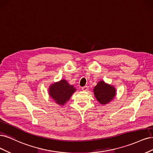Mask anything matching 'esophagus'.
I'll use <instances>...</instances> for the list:
<instances>
[{
    "label": "esophagus",
    "instance_id": "obj_1",
    "mask_svg": "<svg viewBox=\"0 0 153 153\" xmlns=\"http://www.w3.org/2000/svg\"><path fill=\"white\" fill-rule=\"evenodd\" d=\"M88 86H84V87L82 88V90L84 91H88Z\"/></svg>",
    "mask_w": 153,
    "mask_h": 153
}]
</instances>
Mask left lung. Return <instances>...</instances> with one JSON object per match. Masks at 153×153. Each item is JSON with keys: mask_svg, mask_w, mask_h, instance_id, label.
<instances>
[{"mask_svg": "<svg viewBox=\"0 0 153 153\" xmlns=\"http://www.w3.org/2000/svg\"><path fill=\"white\" fill-rule=\"evenodd\" d=\"M93 93L97 101L101 105L111 102L116 95V88L103 81H100L93 88Z\"/></svg>", "mask_w": 153, "mask_h": 153, "instance_id": "left-lung-1", "label": "left lung"}]
</instances>
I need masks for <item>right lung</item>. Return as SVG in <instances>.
<instances>
[{"label": "right lung", "instance_id": "right-lung-1", "mask_svg": "<svg viewBox=\"0 0 153 153\" xmlns=\"http://www.w3.org/2000/svg\"><path fill=\"white\" fill-rule=\"evenodd\" d=\"M76 91V88L65 79L51 84L48 89L50 97L60 106L65 105Z\"/></svg>", "mask_w": 153, "mask_h": 153}]
</instances>
